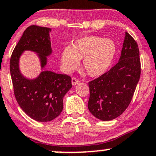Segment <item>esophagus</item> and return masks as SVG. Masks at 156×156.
<instances>
[{"label": "esophagus", "instance_id": "1", "mask_svg": "<svg viewBox=\"0 0 156 156\" xmlns=\"http://www.w3.org/2000/svg\"><path fill=\"white\" fill-rule=\"evenodd\" d=\"M79 82H80V81H78V80L77 79V78H72V83H73V86H75V85L78 84V83H79Z\"/></svg>", "mask_w": 156, "mask_h": 156}]
</instances>
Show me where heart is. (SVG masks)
<instances>
[{"instance_id":"1","label":"heart","mask_w":156,"mask_h":156,"mask_svg":"<svg viewBox=\"0 0 156 156\" xmlns=\"http://www.w3.org/2000/svg\"><path fill=\"white\" fill-rule=\"evenodd\" d=\"M117 46L113 39L99 36H86L62 50L61 63L67 73L75 70L82 59V67L90 76H101L113 64Z\"/></svg>"}]
</instances>
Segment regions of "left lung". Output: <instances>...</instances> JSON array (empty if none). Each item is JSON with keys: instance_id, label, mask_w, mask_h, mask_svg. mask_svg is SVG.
<instances>
[{"instance_id": "left-lung-1", "label": "left lung", "mask_w": 156, "mask_h": 156, "mask_svg": "<svg viewBox=\"0 0 156 156\" xmlns=\"http://www.w3.org/2000/svg\"><path fill=\"white\" fill-rule=\"evenodd\" d=\"M139 55L137 42L126 32L118 63L88 83V109L95 117L102 121L112 120L126 111L140 79Z\"/></svg>"}]
</instances>
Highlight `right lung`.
<instances>
[{
    "label": "right lung",
    "mask_w": 156,
    "mask_h": 156,
    "mask_svg": "<svg viewBox=\"0 0 156 156\" xmlns=\"http://www.w3.org/2000/svg\"><path fill=\"white\" fill-rule=\"evenodd\" d=\"M48 27L32 25L24 30L10 58L9 69L16 99L27 115L38 122L58 117L63 108V97L72 88L71 77L44 70L52 54ZM37 54L42 71L34 79L26 78L19 68L24 51Z\"/></svg>",
    "instance_id": "add662e5"
}]
</instances>
